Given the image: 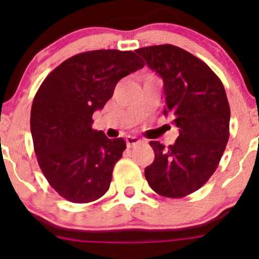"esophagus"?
I'll return each instance as SVG.
<instances>
[{
    "label": "esophagus",
    "instance_id": "1",
    "mask_svg": "<svg viewBox=\"0 0 259 259\" xmlns=\"http://www.w3.org/2000/svg\"><path fill=\"white\" fill-rule=\"evenodd\" d=\"M141 144V141H140L139 139L136 138H127L126 139V146L127 148H132V147H135L138 146V145Z\"/></svg>",
    "mask_w": 259,
    "mask_h": 259
}]
</instances>
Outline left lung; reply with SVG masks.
<instances>
[{
  "label": "left lung",
  "mask_w": 259,
  "mask_h": 259,
  "mask_svg": "<svg viewBox=\"0 0 259 259\" xmlns=\"http://www.w3.org/2000/svg\"><path fill=\"white\" fill-rule=\"evenodd\" d=\"M135 52L163 78V114L170 115L179 127L174 145L150 142L154 160L145 169V177L158 195L185 197L209 180L227 147L230 106L224 85L203 61L174 45Z\"/></svg>",
  "instance_id": "8db88e82"
}]
</instances>
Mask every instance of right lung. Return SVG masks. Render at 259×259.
<instances>
[{
	"instance_id": "1",
	"label": "right lung",
	"mask_w": 259,
	"mask_h": 259,
	"mask_svg": "<svg viewBox=\"0 0 259 259\" xmlns=\"http://www.w3.org/2000/svg\"><path fill=\"white\" fill-rule=\"evenodd\" d=\"M144 65L133 51H86L65 59L38 88L30 114L34 151L46 180L67 201L89 203L108 191L126 144L92 129V114L121 78Z\"/></svg>"
}]
</instances>
